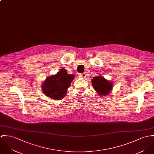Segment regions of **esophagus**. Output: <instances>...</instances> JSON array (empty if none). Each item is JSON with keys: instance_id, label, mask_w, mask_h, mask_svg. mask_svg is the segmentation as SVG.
Segmentation results:
<instances>
[{"instance_id": "34e87169", "label": "esophagus", "mask_w": 154, "mask_h": 154, "mask_svg": "<svg viewBox=\"0 0 154 154\" xmlns=\"http://www.w3.org/2000/svg\"><path fill=\"white\" fill-rule=\"evenodd\" d=\"M79 76H80V77H82V78H85V76H86V74H85V73H81V74H79Z\"/></svg>"}]
</instances>
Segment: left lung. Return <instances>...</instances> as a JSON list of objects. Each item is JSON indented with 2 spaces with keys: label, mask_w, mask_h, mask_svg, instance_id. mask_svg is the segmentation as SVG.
Masks as SVG:
<instances>
[{
  "label": "left lung",
  "mask_w": 154,
  "mask_h": 154,
  "mask_svg": "<svg viewBox=\"0 0 154 154\" xmlns=\"http://www.w3.org/2000/svg\"><path fill=\"white\" fill-rule=\"evenodd\" d=\"M92 86L100 96L108 95L112 88V84L102 76H96L92 79Z\"/></svg>",
  "instance_id": "8db88e82"
}]
</instances>
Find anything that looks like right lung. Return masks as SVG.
<instances>
[{"label": "right lung", "instance_id": "1", "mask_svg": "<svg viewBox=\"0 0 154 154\" xmlns=\"http://www.w3.org/2000/svg\"><path fill=\"white\" fill-rule=\"evenodd\" d=\"M73 78V75L68 74L66 70L62 69L56 75L46 79L42 86L43 92L49 98L62 99L65 96Z\"/></svg>", "mask_w": 154, "mask_h": 154}]
</instances>
